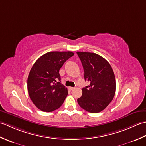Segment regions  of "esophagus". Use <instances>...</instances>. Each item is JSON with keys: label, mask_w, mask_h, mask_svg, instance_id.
<instances>
[{"label": "esophagus", "mask_w": 146, "mask_h": 146, "mask_svg": "<svg viewBox=\"0 0 146 146\" xmlns=\"http://www.w3.org/2000/svg\"><path fill=\"white\" fill-rule=\"evenodd\" d=\"M69 89L70 90H72L74 89V87H71V86H70L69 87Z\"/></svg>", "instance_id": "34e87169"}]
</instances>
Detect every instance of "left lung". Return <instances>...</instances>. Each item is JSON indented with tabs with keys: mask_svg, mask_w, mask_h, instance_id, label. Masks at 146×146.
<instances>
[{
	"mask_svg": "<svg viewBox=\"0 0 146 146\" xmlns=\"http://www.w3.org/2000/svg\"><path fill=\"white\" fill-rule=\"evenodd\" d=\"M84 70L85 81L90 85L82 88L78 98L79 105L88 112L95 113L104 110L114 97L116 81L109 63L93 52H76Z\"/></svg>",
	"mask_w": 146,
	"mask_h": 146,
	"instance_id": "8db88e82",
	"label": "left lung"
}]
</instances>
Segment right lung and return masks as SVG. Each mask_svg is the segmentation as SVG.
<instances>
[{
	"instance_id": "1",
	"label": "right lung",
	"mask_w": 146,
	"mask_h": 146,
	"mask_svg": "<svg viewBox=\"0 0 146 146\" xmlns=\"http://www.w3.org/2000/svg\"><path fill=\"white\" fill-rule=\"evenodd\" d=\"M73 55L71 51L49 52L33 64L27 78V90L31 100L39 110L51 112L63 104L68 90L60 82L59 71Z\"/></svg>"
}]
</instances>
